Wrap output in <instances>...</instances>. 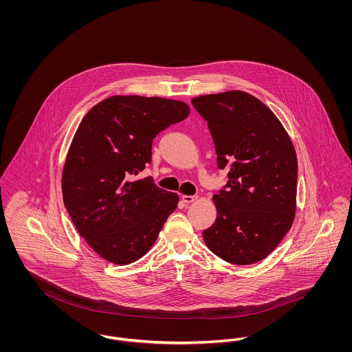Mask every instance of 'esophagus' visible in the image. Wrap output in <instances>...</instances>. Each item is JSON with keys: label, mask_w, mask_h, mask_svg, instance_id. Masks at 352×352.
Wrapping results in <instances>:
<instances>
[{"label": "esophagus", "mask_w": 352, "mask_h": 352, "mask_svg": "<svg viewBox=\"0 0 352 352\" xmlns=\"http://www.w3.org/2000/svg\"><path fill=\"white\" fill-rule=\"evenodd\" d=\"M197 199H198L197 195H182V201H184L185 204H191V202H194V201H197Z\"/></svg>", "instance_id": "34e87169"}]
</instances>
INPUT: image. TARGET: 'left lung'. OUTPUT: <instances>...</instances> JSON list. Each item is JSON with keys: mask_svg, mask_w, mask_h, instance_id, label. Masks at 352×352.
Wrapping results in <instances>:
<instances>
[{"mask_svg": "<svg viewBox=\"0 0 352 352\" xmlns=\"http://www.w3.org/2000/svg\"><path fill=\"white\" fill-rule=\"evenodd\" d=\"M208 122L218 168L229 170L226 190L213 197L216 222L206 246L226 263L264 260L291 229L296 212L298 158L277 116L243 91L191 99Z\"/></svg>", "mask_w": 352, "mask_h": 352, "instance_id": "left-lung-1", "label": "left lung"}]
</instances>
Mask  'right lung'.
<instances>
[{"mask_svg": "<svg viewBox=\"0 0 352 352\" xmlns=\"http://www.w3.org/2000/svg\"><path fill=\"white\" fill-rule=\"evenodd\" d=\"M189 113L179 100L116 95L82 118L63 168V199L79 234L109 263L143 257L175 210L178 194L134 178L151 162L153 139Z\"/></svg>", "mask_w": 352, "mask_h": 352, "instance_id": "obj_1", "label": "right lung"}]
</instances>
